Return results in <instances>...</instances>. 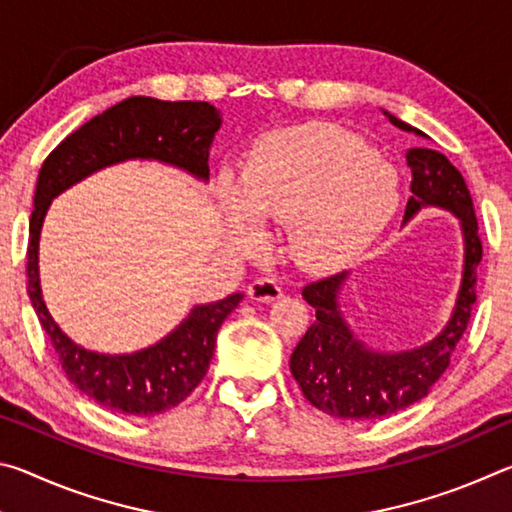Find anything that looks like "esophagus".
<instances>
[{
	"label": "esophagus",
	"instance_id": "obj_1",
	"mask_svg": "<svg viewBox=\"0 0 512 512\" xmlns=\"http://www.w3.org/2000/svg\"><path fill=\"white\" fill-rule=\"evenodd\" d=\"M248 296L255 302H273L282 296V287L273 277H259L248 287Z\"/></svg>",
	"mask_w": 512,
	"mask_h": 512
}]
</instances>
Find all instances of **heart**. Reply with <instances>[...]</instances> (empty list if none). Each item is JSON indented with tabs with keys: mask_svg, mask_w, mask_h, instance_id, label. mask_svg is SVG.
I'll use <instances>...</instances> for the list:
<instances>
[{
	"mask_svg": "<svg viewBox=\"0 0 512 512\" xmlns=\"http://www.w3.org/2000/svg\"><path fill=\"white\" fill-rule=\"evenodd\" d=\"M219 196L237 246L255 248L262 223H284L293 262L332 271L357 257L393 219L400 180L359 137L307 124L259 142L241 178L223 173Z\"/></svg>",
	"mask_w": 512,
	"mask_h": 512,
	"instance_id": "obj_1",
	"label": "heart"
}]
</instances>
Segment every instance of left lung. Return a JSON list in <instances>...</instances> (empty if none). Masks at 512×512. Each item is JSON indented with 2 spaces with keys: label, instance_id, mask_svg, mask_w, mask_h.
Returning a JSON list of instances; mask_svg holds the SVG:
<instances>
[{
  "label": "left lung",
  "instance_id": "obj_1",
  "mask_svg": "<svg viewBox=\"0 0 512 512\" xmlns=\"http://www.w3.org/2000/svg\"><path fill=\"white\" fill-rule=\"evenodd\" d=\"M384 115L402 131L427 137L391 112L384 110ZM406 164L411 169L413 196L406 203L404 221L413 219L422 207H443L461 221L465 244L461 289L443 332L420 348L404 352L370 350L345 323L339 293L348 271L323 277L302 289V298L316 309V320L291 354V375L309 404L334 418L375 420L422 400L447 370L476 302V266L483 248L472 196L461 171L433 149H409Z\"/></svg>",
  "mask_w": 512,
  "mask_h": 512
}]
</instances>
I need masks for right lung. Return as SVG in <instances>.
<instances>
[{"instance_id": "right-lung-1", "label": "right lung", "mask_w": 512, "mask_h": 512, "mask_svg": "<svg viewBox=\"0 0 512 512\" xmlns=\"http://www.w3.org/2000/svg\"><path fill=\"white\" fill-rule=\"evenodd\" d=\"M219 128L221 112L207 101L131 97L92 117L42 162L29 221L27 291L67 379L110 411L149 418L187 400L210 368L216 332L230 311L237 309L244 293H232L210 305H196L171 334L140 352L99 354L85 350L58 327L42 298L38 268L42 221L51 201L67 187L124 160H158L192 173L198 180H207V158Z\"/></svg>"}]
</instances>
